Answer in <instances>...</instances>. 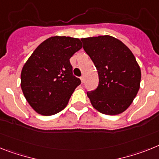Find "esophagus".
Segmentation results:
<instances>
[{"label":"esophagus","mask_w":159,"mask_h":159,"mask_svg":"<svg viewBox=\"0 0 159 159\" xmlns=\"http://www.w3.org/2000/svg\"><path fill=\"white\" fill-rule=\"evenodd\" d=\"M80 79H81V83L83 84L84 81H85V78H84V77H83V76H81V78H80Z\"/></svg>","instance_id":"1"}]
</instances>
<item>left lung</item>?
Listing matches in <instances>:
<instances>
[{
    "label": "left lung",
    "mask_w": 159,
    "mask_h": 159,
    "mask_svg": "<svg viewBox=\"0 0 159 159\" xmlns=\"http://www.w3.org/2000/svg\"><path fill=\"white\" fill-rule=\"evenodd\" d=\"M81 40L98 74V86L87 93L91 104L102 114H121L133 102L140 88L141 69L135 57L123 42L111 36Z\"/></svg>",
    "instance_id": "8db88e82"
}]
</instances>
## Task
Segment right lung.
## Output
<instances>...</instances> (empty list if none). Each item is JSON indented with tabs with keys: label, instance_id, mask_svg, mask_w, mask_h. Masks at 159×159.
<instances>
[{
	"label": "right lung",
	"instance_id": "add662e5",
	"mask_svg": "<svg viewBox=\"0 0 159 159\" xmlns=\"http://www.w3.org/2000/svg\"><path fill=\"white\" fill-rule=\"evenodd\" d=\"M81 48L78 38L54 36L41 42L25 63L20 87L38 114L53 115L67 106L81 84L79 78L73 75L70 59Z\"/></svg>",
	"mask_w": 159,
	"mask_h": 159
}]
</instances>
